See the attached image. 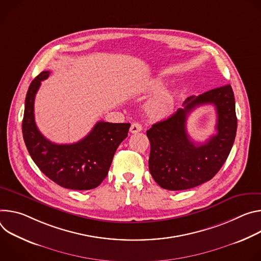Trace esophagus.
Wrapping results in <instances>:
<instances>
[{
  "mask_svg": "<svg viewBox=\"0 0 261 261\" xmlns=\"http://www.w3.org/2000/svg\"><path fill=\"white\" fill-rule=\"evenodd\" d=\"M129 130H130L132 134H137V133H139V132L142 130V125H141L140 123H138V122H134V123L130 125Z\"/></svg>",
  "mask_w": 261,
  "mask_h": 261,
  "instance_id": "esophagus-1",
  "label": "esophagus"
}]
</instances>
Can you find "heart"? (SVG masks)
I'll list each match as a JSON object with an SVG mask.
<instances>
[{"label": "heart", "instance_id": "heart-1", "mask_svg": "<svg viewBox=\"0 0 261 261\" xmlns=\"http://www.w3.org/2000/svg\"><path fill=\"white\" fill-rule=\"evenodd\" d=\"M163 83L160 81H155L149 85L148 89L152 92L159 91L163 88ZM173 107V97L169 92H164L159 96L151 99L147 105L148 113L156 118L165 117L166 115L170 113Z\"/></svg>", "mask_w": 261, "mask_h": 261}]
</instances>
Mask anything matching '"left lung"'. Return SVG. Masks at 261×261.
Listing matches in <instances>:
<instances>
[{
    "label": "left lung",
    "mask_w": 261,
    "mask_h": 261,
    "mask_svg": "<svg viewBox=\"0 0 261 261\" xmlns=\"http://www.w3.org/2000/svg\"><path fill=\"white\" fill-rule=\"evenodd\" d=\"M203 104H214L217 112V133L205 143H194L186 133L187 115ZM234 94L230 85L190 96L169 118L148 130L149 171L163 189L181 191L211 180L226 162L237 135Z\"/></svg>",
    "instance_id": "1"
}]
</instances>
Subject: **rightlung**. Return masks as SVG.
I'll return each mask as SVG.
<instances>
[{
  "label": "right lung",
  "mask_w": 261,
  "mask_h": 261,
  "mask_svg": "<svg viewBox=\"0 0 261 261\" xmlns=\"http://www.w3.org/2000/svg\"><path fill=\"white\" fill-rule=\"evenodd\" d=\"M42 71L30 84L24 100L22 137L32 160L45 176L65 189L86 191L98 187L107 177L113 156L127 137L129 123L98 121L84 139L73 144H56L39 132L34 117L35 95Z\"/></svg>",
  "instance_id": "right-lung-1"
}]
</instances>
